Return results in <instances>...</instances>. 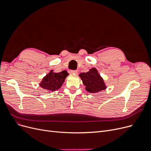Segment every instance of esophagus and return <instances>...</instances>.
Returning <instances> with one entry per match:
<instances>
[{"mask_svg":"<svg viewBox=\"0 0 151 151\" xmlns=\"http://www.w3.org/2000/svg\"><path fill=\"white\" fill-rule=\"evenodd\" d=\"M70 74H76V75H77L78 74V71L76 70H71L70 71Z\"/></svg>","mask_w":151,"mask_h":151,"instance_id":"obj_1","label":"esophagus"}]
</instances>
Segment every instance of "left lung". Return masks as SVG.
<instances>
[{
  "label": "left lung",
  "mask_w": 151,
  "mask_h": 151,
  "mask_svg": "<svg viewBox=\"0 0 151 151\" xmlns=\"http://www.w3.org/2000/svg\"><path fill=\"white\" fill-rule=\"evenodd\" d=\"M79 76L86 86L85 89L91 93H96L107 88L103 78L96 68L90 69L86 73H81Z\"/></svg>",
  "instance_id": "1"
}]
</instances>
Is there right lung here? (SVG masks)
Listing matches in <instances>:
<instances>
[{
  "instance_id": "add662e5",
  "label": "right lung",
  "mask_w": 151,
  "mask_h": 151,
  "mask_svg": "<svg viewBox=\"0 0 151 151\" xmlns=\"http://www.w3.org/2000/svg\"><path fill=\"white\" fill-rule=\"evenodd\" d=\"M68 75V73L66 70L59 73H54L53 70H51L42 78L39 86L49 92L55 91L61 88Z\"/></svg>"
}]
</instances>
